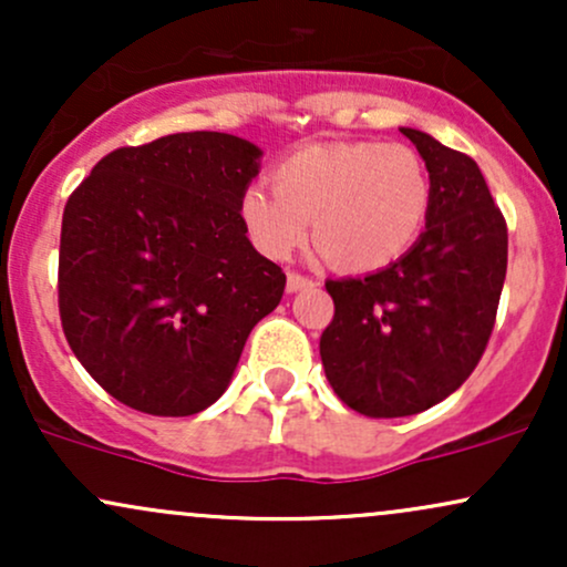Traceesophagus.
<instances>
[{
	"mask_svg": "<svg viewBox=\"0 0 567 567\" xmlns=\"http://www.w3.org/2000/svg\"><path fill=\"white\" fill-rule=\"evenodd\" d=\"M309 288H315V279L298 275V271H290V275H288V292L309 290Z\"/></svg>",
	"mask_w": 567,
	"mask_h": 567,
	"instance_id": "34e87169",
	"label": "esophagus"
}]
</instances>
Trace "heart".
Returning a JSON list of instances; mask_svg holds the SVG:
<instances>
[{
  "mask_svg": "<svg viewBox=\"0 0 567 567\" xmlns=\"http://www.w3.org/2000/svg\"><path fill=\"white\" fill-rule=\"evenodd\" d=\"M275 192L245 188L239 218L266 258L285 261L309 237L349 271H375L410 250L432 205L424 159L405 143H315L271 171Z\"/></svg>",
  "mask_w": 567,
  "mask_h": 567,
  "instance_id": "1",
  "label": "heart"
}]
</instances>
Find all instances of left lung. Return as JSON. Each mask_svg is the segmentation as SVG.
I'll return each mask as SVG.
<instances>
[{"label":"left lung","instance_id":"1","mask_svg":"<svg viewBox=\"0 0 567 567\" xmlns=\"http://www.w3.org/2000/svg\"><path fill=\"white\" fill-rule=\"evenodd\" d=\"M432 181L426 229L386 269L328 279L324 375L351 410L400 419L451 396L487 347L506 277V220L477 162L400 127Z\"/></svg>","mask_w":567,"mask_h":567}]
</instances>
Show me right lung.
<instances>
[{"mask_svg": "<svg viewBox=\"0 0 567 567\" xmlns=\"http://www.w3.org/2000/svg\"><path fill=\"white\" fill-rule=\"evenodd\" d=\"M261 157L229 133H175L116 148L69 197L63 333L114 400L152 415L210 408L250 330L282 301V269L239 218Z\"/></svg>", "mask_w": 567, "mask_h": 567, "instance_id": "1", "label": "right lung"}]
</instances>
